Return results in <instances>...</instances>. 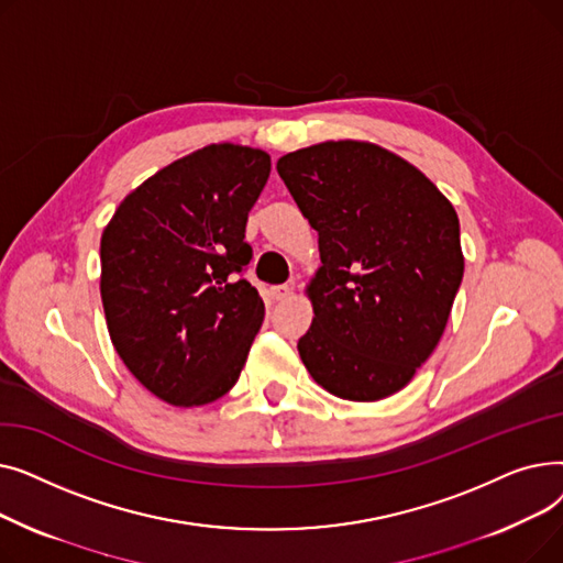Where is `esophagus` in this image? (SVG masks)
<instances>
[{"mask_svg": "<svg viewBox=\"0 0 563 563\" xmlns=\"http://www.w3.org/2000/svg\"><path fill=\"white\" fill-rule=\"evenodd\" d=\"M269 294H272L274 301H287L291 297V287L289 285H274L269 289Z\"/></svg>", "mask_w": 563, "mask_h": 563, "instance_id": "esophagus-1", "label": "esophagus"}]
</instances>
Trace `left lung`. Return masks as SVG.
Segmentation results:
<instances>
[{
	"label": "left lung",
	"instance_id": "8db88e82",
	"mask_svg": "<svg viewBox=\"0 0 563 563\" xmlns=\"http://www.w3.org/2000/svg\"><path fill=\"white\" fill-rule=\"evenodd\" d=\"M319 234L299 356L349 401L399 393L438 346L463 278L459 217L429 177L367 141H323L276 164Z\"/></svg>",
	"mask_w": 563,
	"mask_h": 563
}]
</instances>
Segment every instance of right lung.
<instances>
[{"label": "right lung", "mask_w": 563, "mask_h": 563, "mask_svg": "<svg viewBox=\"0 0 563 563\" xmlns=\"http://www.w3.org/2000/svg\"><path fill=\"white\" fill-rule=\"evenodd\" d=\"M272 157L212 143L118 205L100 242L109 338L143 388L170 406L223 397L242 374L264 303L242 278L251 207Z\"/></svg>", "instance_id": "add662e5"}]
</instances>
